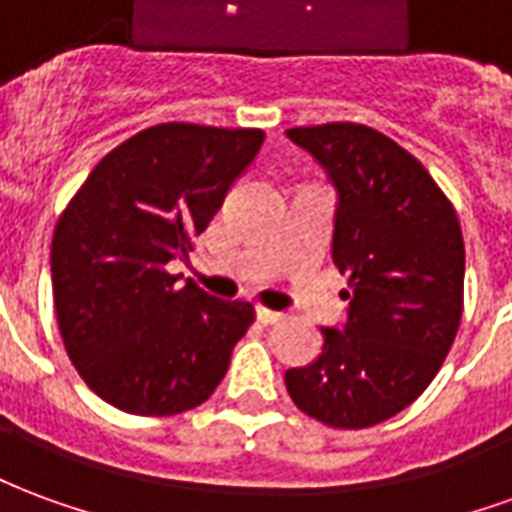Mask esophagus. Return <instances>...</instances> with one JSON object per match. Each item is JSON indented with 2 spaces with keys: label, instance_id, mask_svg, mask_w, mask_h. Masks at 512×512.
Masks as SVG:
<instances>
[{
  "label": "esophagus",
  "instance_id": "1",
  "mask_svg": "<svg viewBox=\"0 0 512 512\" xmlns=\"http://www.w3.org/2000/svg\"><path fill=\"white\" fill-rule=\"evenodd\" d=\"M257 321H260V323H277V321H282V312L268 310V307H257Z\"/></svg>",
  "mask_w": 512,
  "mask_h": 512
}]
</instances>
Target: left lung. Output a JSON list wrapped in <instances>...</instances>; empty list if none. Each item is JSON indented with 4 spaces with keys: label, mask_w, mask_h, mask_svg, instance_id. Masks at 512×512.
<instances>
[{
    "label": "left lung",
    "mask_w": 512,
    "mask_h": 512,
    "mask_svg": "<svg viewBox=\"0 0 512 512\" xmlns=\"http://www.w3.org/2000/svg\"><path fill=\"white\" fill-rule=\"evenodd\" d=\"M340 191L332 260L348 321L285 373L293 403L329 428L362 430L411 406L450 354L463 312L458 213L395 139L362 123L290 128Z\"/></svg>",
    "instance_id": "obj_1"
}]
</instances>
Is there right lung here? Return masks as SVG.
<instances>
[{
  "label": "right lung",
  "instance_id": "right-lung-1",
  "mask_svg": "<svg viewBox=\"0 0 512 512\" xmlns=\"http://www.w3.org/2000/svg\"><path fill=\"white\" fill-rule=\"evenodd\" d=\"M263 136L194 123L145 128L106 153L62 211L51 241L60 337L109 406L183 414L227 373L255 307L178 285L167 263L194 249Z\"/></svg>",
  "mask_w": 512,
  "mask_h": 512
}]
</instances>
